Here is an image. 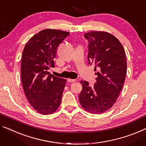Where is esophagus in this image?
Returning <instances> with one entry per match:
<instances>
[{
	"instance_id": "obj_1",
	"label": "esophagus",
	"mask_w": 146,
	"mask_h": 146,
	"mask_svg": "<svg viewBox=\"0 0 146 146\" xmlns=\"http://www.w3.org/2000/svg\"><path fill=\"white\" fill-rule=\"evenodd\" d=\"M67 81H68L69 82H74L76 81V79H67Z\"/></svg>"
}]
</instances>
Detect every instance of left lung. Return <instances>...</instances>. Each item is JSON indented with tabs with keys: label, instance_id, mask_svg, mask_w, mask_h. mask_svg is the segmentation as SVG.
Segmentation results:
<instances>
[{
	"label": "left lung",
	"instance_id": "obj_1",
	"mask_svg": "<svg viewBox=\"0 0 146 146\" xmlns=\"http://www.w3.org/2000/svg\"><path fill=\"white\" fill-rule=\"evenodd\" d=\"M84 37L88 41L89 64L95 65L98 77L93 86L80 80L79 102L86 111L100 114L114 105L123 88L127 68L126 54L120 41L109 33L90 31Z\"/></svg>",
	"mask_w": 146,
	"mask_h": 146
}]
</instances>
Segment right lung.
Masks as SVG:
<instances>
[{
	"label": "right lung",
	"instance_id": "obj_1",
	"mask_svg": "<svg viewBox=\"0 0 146 146\" xmlns=\"http://www.w3.org/2000/svg\"><path fill=\"white\" fill-rule=\"evenodd\" d=\"M69 33L42 30L28 40L21 56V77L29 104L42 115L52 114L59 108L66 80L47 70L54 67L58 46Z\"/></svg>",
	"mask_w": 146,
	"mask_h": 146
}]
</instances>
